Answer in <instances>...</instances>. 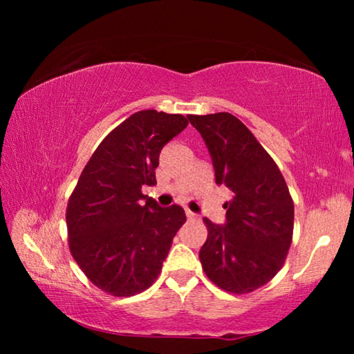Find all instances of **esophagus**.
<instances>
[{
  "instance_id": "esophagus-1",
  "label": "esophagus",
  "mask_w": 354,
  "mask_h": 354,
  "mask_svg": "<svg viewBox=\"0 0 354 354\" xmlns=\"http://www.w3.org/2000/svg\"><path fill=\"white\" fill-rule=\"evenodd\" d=\"M185 215H187L189 220H196V218H198V215H196L195 212H192L190 209H185Z\"/></svg>"
}]
</instances>
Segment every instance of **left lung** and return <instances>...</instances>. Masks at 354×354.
<instances>
[{"mask_svg": "<svg viewBox=\"0 0 354 354\" xmlns=\"http://www.w3.org/2000/svg\"><path fill=\"white\" fill-rule=\"evenodd\" d=\"M205 140L215 183L234 196L226 221L207 226L200 261L207 278L231 293L267 284L287 257L293 232V201L283 175L251 131L232 113L187 115Z\"/></svg>", "mask_w": 354, "mask_h": 354, "instance_id": "8db88e82", "label": "left lung"}]
</instances>
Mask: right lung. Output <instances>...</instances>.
I'll use <instances>...</instances> for the list:
<instances>
[{"mask_svg":"<svg viewBox=\"0 0 354 354\" xmlns=\"http://www.w3.org/2000/svg\"><path fill=\"white\" fill-rule=\"evenodd\" d=\"M179 113L139 111L104 137L84 167L67 206L71 256L111 295L148 289L162 270L184 209L142 194L156 183L160 149L187 127Z\"/></svg>","mask_w":354,"mask_h":354,"instance_id":"obj_1","label":"right lung"}]
</instances>
